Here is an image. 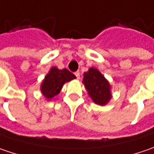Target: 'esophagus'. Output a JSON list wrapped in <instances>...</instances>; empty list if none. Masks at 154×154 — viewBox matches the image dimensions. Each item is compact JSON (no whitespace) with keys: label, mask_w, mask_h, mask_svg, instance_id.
<instances>
[{"label":"esophagus","mask_w":154,"mask_h":154,"mask_svg":"<svg viewBox=\"0 0 154 154\" xmlns=\"http://www.w3.org/2000/svg\"><path fill=\"white\" fill-rule=\"evenodd\" d=\"M74 74H75V76H76V77H77V79H79V78H80V73H79V71H76Z\"/></svg>","instance_id":"1"}]
</instances>
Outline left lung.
<instances>
[{"mask_svg":"<svg viewBox=\"0 0 154 154\" xmlns=\"http://www.w3.org/2000/svg\"><path fill=\"white\" fill-rule=\"evenodd\" d=\"M83 82L94 103L105 105L110 100V85L97 69L90 68L85 72Z\"/></svg>","mask_w":154,"mask_h":154,"instance_id":"1","label":"left lung"}]
</instances>
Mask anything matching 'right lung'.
I'll return each instance as SVG.
<instances>
[{"instance_id": "1", "label": "right lung", "mask_w": 154, "mask_h": 154, "mask_svg": "<svg viewBox=\"0 0 154 154\" xmlns=\"http://www.w3.org/2000/svg\"><path fill=\"white\" fill-rule=\"evenodd\" d=\"M74 78H76V76L70 70H58L56 67H52L41 84V92L46 99L50 100L60 92L64 83Z\"/></svg>"}]
</instances>
